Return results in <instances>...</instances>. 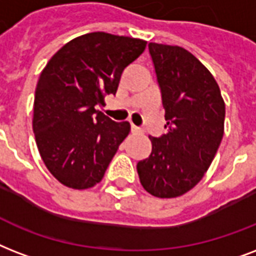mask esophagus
<instances>
[{"mask_svg":"<svg viewBox=\"0 0 256 256\" xmlns=\"http://www.w3.org/2000/svg\"><path fill=\"white\" fill-rule=\"evenodd\" d=\"M130 130H132V134H142V130H140V128H138V126H134V124H132V126H130Z\"/></svg>","mask_w":256,"mask_h":256,"instance_id":"esophagus-1","label":"esophagus"}]
</instances>
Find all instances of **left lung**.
Segmentation results:
<instances>
[{
  "label": "left lung",
  "instance_id": "8db88e82",
  "mask_svg": "<svg viewBox=\"0 0 256 256\" xmlns=\"http://www.w3.org/2000/svg\"><path fill=\"white\" fill-rule=\"evenodd\" d=\"M168 132L152 138V152L138 163L150 195L178 198L203 179L224 134L226 106L208 69L182 46L150 42Z\"/></svg>",
  "mask_w": 256,
  "mask_h": 256
}]
</instances>
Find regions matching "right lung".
Segmentation results:
<instances>
[{
    "mask_svg": "<svg viewBox=\"0 0 256 256\" xmlns=\"http://www.w3.org/2000/svg\"><path fill=\"white\" fill-rule=\"evenodd\" d=\"M146 46L144 40L93 32L65 44L42 69L33 132L44 164L61 184L86 190L104 178L130 126L96 106L116 93L122 70Z\"/></svg>",
    "mask_w": 256,
    "mask_h": 256,
    "instance_id": "1",
    "label": "right lung"
}]
</instances>
